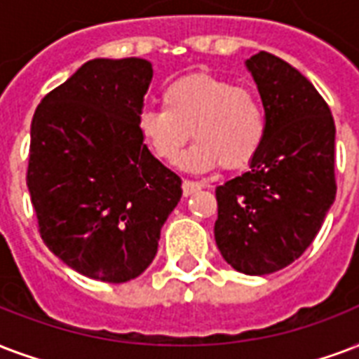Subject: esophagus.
Returning a JSON list of instances; mask_svg holds the SVG:
<instances>
[{"mask_svg":"<svg viewBox=\"0 0 359 359\" xmlns=\"http://www.w3.org/2000/svg\"><path fill=\"white\" fill-rule=\"evenodd\" d=\"M201 188H203V184L194 182V180H184V182H182V194H184L186 198H188V196H191L194 191L201 190Z\"/></svg>","mask_w":359,"mask_h":359,"instance_id":"esophagus-1","label":"esophagus"}]
</instances>
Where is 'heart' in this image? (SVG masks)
Wrapping results in <instances>:
<instances>
[{"label":"heart","instance_id":"1","mask_svg":"<svg viewBox=\"0 0 359 359\" xmlns=\"http://www.w3.org/2000/svg\"><path fill=\"white\" fill-rule=\"evenodd\" d=\"M163 107L144 109L137 126L158 160L175 165L186 143L196 144L184 158L190 171L222 165L246 168L258 156L267 133L265 111L252 90L212 75H190L169 84Z\"/></svg>","mask_w":359,"mask_h":359}]
</instances>
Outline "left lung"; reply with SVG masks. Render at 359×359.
I'll list each match as a JSON object with an SVG mask.
<instances>
[{
	"mask_svg": "<svg viewBox=\"0 0 359 359\" xmlns=\"http://www.w3.org/2000/svg\"><path fill=\"white\" fill-rule=\"evenodd\" d=\"M267 133L250 169L216 188L215 239L233 269L269 275L299 258L335 201V122L307 76L269 52L246 60Z\"/></svg>",
	"mask_w": 359,
	"mask_h": 359,
	"instance_id": "8db88e82",
	"label": "left lung"
}]
</instances>
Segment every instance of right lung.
<instances>
[{
  "label": "right lung",
  "mask_w": 359,
  "mask_h": 359,
  "mask_svg": "<svg viewBox=\"0 0 359 359\" xmlns=\"http://www.w3.org/2000/svg\"><path fill=\"white\" fill-rule=\"evenodd\" d=\"M152 81L143 58L90 60L41 100L32 120L27 190L41 239L103 283L139 277L182 180L150 154L139 114Z\"/></svg>",
  "instance_id": "1"
}]
</instances>
